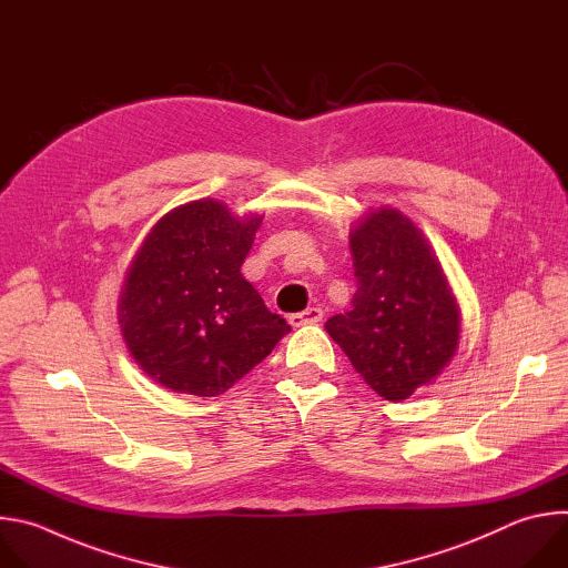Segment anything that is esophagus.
I'll list each match as a JSON object with an SVG mask.
<instances>
[{
    "label": "esophagus",
    "mask_w": 568,
    "mask_h": 568,
    "mask_svg": "<svg viewBox=\"0 0 568 568\" xmlns=\"http://www.w3.org/2000/svg\"><path fill=\"white\" fill-rule=\"evenodd\" d=\"M322 317H324V311L317 308V306H311V308H306L302 313H293L288 317V322L293 326H304V324H317V322H322Z\"/></svg>",
    "instance_id": "obj_1"
}]
</instances>
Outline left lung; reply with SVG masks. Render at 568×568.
Here are the masks:
<instances>
[{
	"instance_id": "1",
	"label": "left lung",
	"mask_w": 568,
	"mask_h": 568,
	"mask_svg": "<svg viewBox=\"0 0 568 568\" xmlns=\"http://www.w3.org/2000/svg\"><path fill=\"white\" fill-rule=\"evenodd\" d=\"M358 277L354 308L326 322L363 381L400 403L455 358L462 308L418 225L392 205L372 207L349 231Z\"/></svg>"
}]
</instances>
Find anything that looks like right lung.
<instances>
[{"label": "right lung", "instance_id": "obj_1", "mask_svg": "<svg viewBox=\"0 0 568 568\" xmlns=\"http://www.w3.org/2000/svg\"><path fill=\"white\" fill-rule=\"evenodd\" d=\"M262 219L207 196L152 225L125 273L119 324L134 363L154 383L219 396L291 331L242 275Z\"/></svg>", "mask_w": 568, "mask_h": 568}]
</instances>
